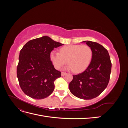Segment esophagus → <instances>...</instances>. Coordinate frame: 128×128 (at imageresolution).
Listing matches in <instances>:
<instances>
[{
  "mask_svg": "<svg viewBox=\"0 0 128 128\" xmlns=\"http://www.w3.org/2000/svg\"><path fill=\"white\" fill-rule=\"evenodd\" d=\"M66 74H67L66 72H61V76H64L66 75Z\"/></svg>",
  "mask_w": 128,
  "mask_h": 128,
  "instance_id": "34e87169",
  "label": "esophagus"
}]
</instances>
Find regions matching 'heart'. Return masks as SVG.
Wrapping results in <instances>:
<instances>
[{"label": "heart", "instance_id": "b5f03b06", "mask_svg": "<svg viewBox=\"0 0 128 128\" xmlns=\"http://www.w3.org/2000/svg\"><path fill=\"white\" fill-rule=\"evenodd\" d=\"M92 50L88 45H69L60 48V53L52 51L50 59L56 69H60L66 62L67 68L75 72L86 69L90 64L92 58Z\"/></svg>", "mask_w": 128, "mask_h": 128}]
</instances>
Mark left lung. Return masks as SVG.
<instances>
[{
  "mask_svg": "<svg viewBox=\"0 0 128 128\" xmlns=\"http://www.w3.org/2000/svg\"><path fill=\"white\" fill-rule=\"evenodd\" d=\"M86 42L92 48V60L86 70L72 76L69 88L76 97L89 100L98 96L107 86L112 63L109 53L103 46L94 42Z\"/></svg>",
  "mask_w": 128,
  "mask_h": 128,
  "instance_id": "1",
  "label": "left lung"
}]
</instances>
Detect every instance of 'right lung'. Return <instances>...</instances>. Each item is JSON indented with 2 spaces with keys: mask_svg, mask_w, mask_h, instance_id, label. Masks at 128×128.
Here are the masks:
<instances>
[{
  "mask_svg": "<svg viewBox=\"0 0 128 128\" xmlns=\"http://www.w3.org/2000/svg\"><path fill=\"white\" fill-rule=\"evenodd\" d=\"M64 45L48 36L30 40L21 50L17 77L24 94L35 99L48 97L54 89V80L61 72L54 68L50 53Z\"/></svg>",
  "mask_w": 128,
  "mask_h": 128,
  "instance_id": "add662e5",
  "label": "right lung"
}]
</instances>
